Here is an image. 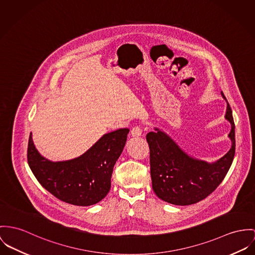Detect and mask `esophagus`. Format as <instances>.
Segmentation results:
<instances>
[{"mask_svg":"<svg viewBox=\"0 0 255 255\" xmlns=\"http://www.w3.org/2000/svg\"><path fill=\"white\" fill-rule=\"evenodd\" d=\"M131 135H132L133 137H138V136H140V135H141V129H140V127H138V126L133 127L132 130H131Z\"/></svg>","mask_w":255,"mask_h":255,"instance_id":"esophagus-1","label":"esophagus"}]
</instances>
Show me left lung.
<instances>
[{
    "label": "left lung",
    "instance_id": "8db88e82",
    "mask_svg": "<svg viewBox=\"0 0 255 255\" xmlns=\"http://www.w3.org/2000/svg\"><path fill=\"white\" fill-rule=\"evenodd\" d=\"M221 95L226 100L223 93ZM225 118L231 123L228 137L232 146L214 163L189 156L172 137L158 128L146 135L152 189L158 198L173 205L187 206L202 201L216 190L229 171L235 155V123L228 102Z\"/></svg>",
    "mask_w": 255,
    "mask_h": 255
}]
</instances>
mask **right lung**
<instances>
[{"instance_id": "add662e5", "label": "right lung", "mask_w": 255, "mask_h": 255, "mask_svg": "<svg viewBox=\"0 0 255 255\" xmlns=\"http://www.w3.org/2000/svg\"><path fill=\"white\" fill-rule=\"evenodd\" d=\"M129 129L105 134L85 153L75 159L52 162L41 156L29 137L27 159L43 188L59 200L75 206H91L111 189L115 164L123 151Z\"/></svg>"}]
</instances>
